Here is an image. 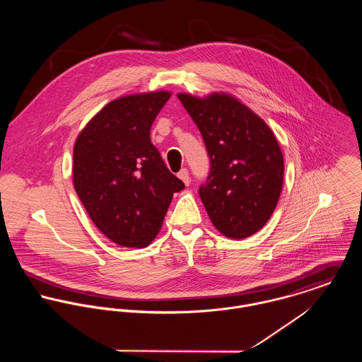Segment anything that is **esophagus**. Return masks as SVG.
<instances>
[{
	"label": "esophagus",
	"instance_id": "34e87169",
	"mask_svg": "<svg viewBox=\"0 0 362 362\" xmlns=\"http://www.w3.org/2000/svg\"><path fill=\"white\" fill-rule=\"evenodd\" d=\"M178 178H180L187 187H188L189 182H191V180H189V173H188L187 168H182V170L178 173Z\"/></svg>",
	"mask_w": 362,
	"mask_h": 362
}]
</instances>
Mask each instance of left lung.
I'll return each instance as SVG.
<instances>
[{"label": "left lung", "instance_id": "1", "mask_svg": "<svg viewBox=\"0 0 362 362\" xmlns=\"http://www.w3.org/2000/svg\"><path fill=\"white\" fill-rule=\"evenodd\" d=\"M177 96L198 125L210 157L199 197L213 226L233 240L258 233L283 188L284 158L273 131L230 93Z\"/></svg>", "mask_w": 362, "mask_h": 362}]
</instances>
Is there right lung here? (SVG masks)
<instances>
[{"mask_svg":"<svg viewBox=\"0 0 362 362\" xmlns=\"http://www.w3.org/2000/svg\"><path fill=\"white\" fill-rule=\"evenodd\" d=\"M170 96L157 90L105 104L74 145L75 191L96 227L121 247H148L174 192L185 188L151 142L152 124Z\"/></svg>","mask_w":362,"mask_h":362,"instance_id":"add662e5","label":"right lung"}]
</instances>
